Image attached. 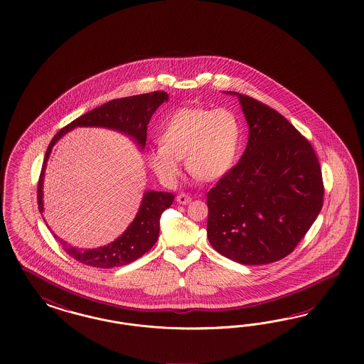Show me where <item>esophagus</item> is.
I'll list each match as a JSON object with an SVG mask.
<instances>
[{
    "instance_id": "esophagus-1",
    "label": "esophagus",
    "mask_w": 364,
    "mask_h": 364,
    "mask_svg": "<svg viewBox=\"0 0 364 364\" xmlns=\"http://www.w3.org/2000/svg\"><path fill=\"white\" fill-rule=\"evenodd\" d=\"M176 200L178 204H183V205H186V204H188V203L192 200V198H191V196H188V195H186V193H180V195L177 196Z\"/></svg>"
}]
</instances>
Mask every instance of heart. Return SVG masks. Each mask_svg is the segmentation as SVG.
<instances>
[{
    "instance_id": "heart-1",
    "label": "heart",
    "mask_w": 364,
    "mask_h": 364,
    "mask_svg": "<svg viewBox=\"0 0 364 364\" xmlns=\"http://www.w3.org/2000/svg\"><path fill=\"white\" fill-rule=\"evenodd\" d=\"M160 145L148 154V164L164 183L173 184L186 157L188 172L201 181H215L231 171L242 145V124L225 108H181L166 122Z\"/></svg>"
}]
</instances>
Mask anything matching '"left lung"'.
<instances>
[{
	"instance_id": "left-lung-1",
	"label": "left lung",
	"mask_w": 364,
	"mask_h": 364,
	"mask_svg": "<svg viewBox=\"0 0 364 364\" xmlns=\"http://www.w3.org/2000/svg\"><path fill=\"white\" fill-rule=\"evenodd\" d=\"M235 95L250 127L248 144L207 193V235L233 262L268 264L291 254L316 220L324 195L321 169L312 145L286 117Z\"/></svg>"
}]
</instances>
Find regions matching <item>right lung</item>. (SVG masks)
I'll use <instances>...</instances> for the list:
<instances>
[{
  "label": "right lung",
  "instance_id": "add662e5",
  "mask_svg": "<svg viewBox=\"0 0 364 364\" xmlns=\"http://www.w3.org/2000/svg\"><path fill=\"white\" fill-rule=\"evenodd\" d=\"M164 101H168V95L163 90L112 100L101 107L89 110L85 114L80 116L78 119L73 120L55 133V137L48 145L38 178L37 201L40 212L44 210L43 181L45 166L50 151L58 139H61L66 132H69L75 127H105L131 136L141 148H144L146 140V125L151 120L154 110ZM173 198L175 196L168 192H145L140 210L137 212L132 224L120 237H117L114 242H109L105 247L81 251L73 247H68V244L61 239L60 242L66 254L82 264L97 268H113L129 264L137 260L140 256H143L145 252H148L154 247V242H157L160 232V216L166 208L172 205ZM53 236L58 239L55 233Z\"/></svg>",
  "mask_w": 364,
  "mask_h": 364
}]
</instances>
